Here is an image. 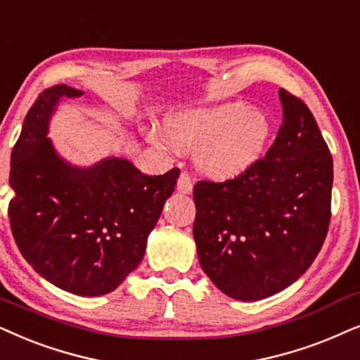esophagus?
Instances as JSON below:
<instances>
[{"instance_id": "1", "label": "esophagus", "mask_w": 360, "mask_h": 360, "mask_svg": "<svg viewBox=\"0 0 360 360\" xmlns=\"http://www.w3.org/2000/svg\"><path fill=\"white\" fill-rule=\"evenodd\" d=\"M176 188H179V191H181V193L188 195L193 191V180H191V176L186 174V172H181L180 176H179V181H176Z\"/></svg>"}]
</instances>
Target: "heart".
<instances>
[{"label": "heart", "mask_w": 360, "mask_h": 360, "mask_svg": "<svg viewBox=\"0 0 360 360\" xmlns=\"http://www.w3.org/2000/svg\"><path fill=\"white\" fill-rule=\"evenodd\" d=\"M165 137H148L158 147L197 152V165L214 180H233L248 174L271 147L273 125L264 114L243 102L191 107L167 115Z\"/></svg>", "instance_id": "1"}]
</instances>
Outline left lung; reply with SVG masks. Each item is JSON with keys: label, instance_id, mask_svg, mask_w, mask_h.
Wrapping results in <instances>:
<instances>
[{"label": "left lung", "instance_id": "1", "mask_svg": "<svg viewBox=\"0 0 360 360\" xmlns=\"http://www.w3.org/2000/svg\"><path fill=\"white\" fill-rule=\"evenodd\" d=\"M283 125L240 179L193 188V238L205 274L226 296L259 301L300 279L330 220L333 155L304 102L279 89Z\"/></svg>", "mask_w": 360, "mask_h": 360}]
</instances>
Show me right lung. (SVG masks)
Instances as JSON below:
<instances>
[{"label":"right lung","instance_id":"1","mask_svg":"<svg viewBox=\"0 0 360 360\" xmlns=\"http://www.w3.org/2000/svg\"><path fill=\"white\" fill-rule=\"evenodd\" d=\"M82 94L59 84L26 114L11 152L9 223L21 255L46 281L102 296L142 261L180 170L150 176L120 157L89 167L66 160L48 137L51 119L60 102Z\"/></svg>","mask_w":360,"mask_h":360}]
</instances>
